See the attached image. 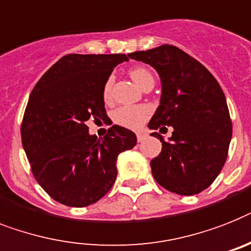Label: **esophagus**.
<instances>
[{"label":"esophagus","instance_id":"obj_1","mask_svg":"<svg viewBox=\"0 0 251 251\" xmlns=\"http://www.w3.org/2000/svg\"><path fill=\"white\" fill-rule=\"evenodd\" d=\"M136 136H137L138 142H142V141L146 138V133H145V132H137V134H136Z\"/></svg>","mask_w":251,"mask_h":251}]
</instances>
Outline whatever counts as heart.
<instances>
[{"label": "heart", "mask_w": 251, "mask_h": 251, "mask_svg": "<svg viewBox=\"0 0 251 251\" xmlns=\"http://www.w3.org/2000/svg\"><path fill=\"white\" fill-rule=\"evenodd\" d=\"M130 78L141 87L145 88L149 84H154V75L146 68L138 66L129 70ZM113 76H109L105 80L102 88L103 100L109 101L111 99V90H113ZM151 115V107L148 105H138V106H122L118 107L113 113V121L122 127L129 129H138L144 126Z\"/></svg>", "instance_id": "obj_1"}]
</instances>
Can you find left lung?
I'll use <instances>...</instances> for the list:
<instances>
[{
    "label": "left lung",
    "mask_w": 251,
    "mask_h": 251,
    "mask_svg": "<svg viewBox=\"0 0 251 251\" xmlns=\"http://www.w3.org/2000/svg\"><path fill=\"white\" fill-rule=\"evenodd\" d=\"M130 59L154 66L161 78V99L151 129L173 128L169 142L158 132L161 152L150 161L159 185L191 196L212 185L222 171L232 137V122L225 93L212 73L176 46L161 45L136 51Z\"/></svg>",
    "instance_id": "left-lung-1"
}]
</instances>
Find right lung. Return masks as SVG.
Here are the masks:
<instances>
[{
	"instance_id": "add662e5",
	"label": "right lung",
	"mask_w": 251,
	"mask_h": 251,
	"mask_svg": "<svg viewBox=\"0 0 251 251\" xmlns=\"http://www.w3.org/2000/svg\"><path fill=\"white\" fill-rule=\"evenodd\" d=\"M124 53H70L56 61L33 88L23 117L22 142L39 186L60 204L83 208L99 201L117 179L118 155L137 144L115 126L102 138L86 122L107 118L102 88Z\"/></svg>"
}]
</instances>
